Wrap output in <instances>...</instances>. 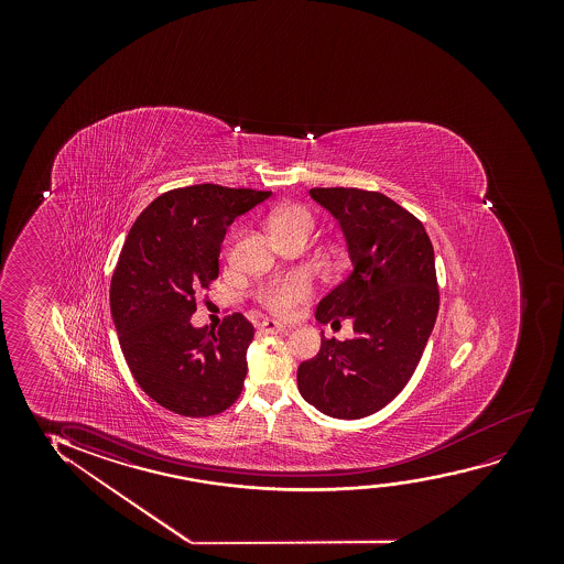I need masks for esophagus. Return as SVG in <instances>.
<instances>
[{
  "label": "esophagus",
  "instance_id": "obj_1",
  "mask_svg": "<svg viewBox=\"0 0 564 564\" xmlns=\"http://www.w3.org/2000/svg\"><path fill=\"white\" fill-rule=\"evenodd\" d=\"M260 332L263 335H273V333L283 332V325L273 322V319H263L262 324H260Z\"/></svg>",
  "mask_w": 564,
  "mask_h": 564
}]
</instances>
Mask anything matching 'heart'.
<instances>
[{"mask_svg":"<svg viewBox=\"0 0 564 564\" xmlns=\"http://www.w3.org/2000/svg\"><path fill=\"white\" fill-rule=\"evenodd\" d=\"M312 214L302 206H285L278 209L271 219L273 232L291 231V229H312ZM312 294V281L306 273H291L285 278L271 279L270 283L258 289V302L263 308L278 316H285L301 302L308 301Z\"/></svg>","mask_w":564,"mask_h":564,"instance_id":"1","label":"heart"}]
</instances>
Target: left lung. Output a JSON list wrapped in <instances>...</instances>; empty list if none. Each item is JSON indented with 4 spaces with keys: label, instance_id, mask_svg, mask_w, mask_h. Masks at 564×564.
I'll use <instances>...</instances> for the list:
<instances>
[{
    "label": "left lung",
    "instance_id": "left-lung-1",
    "mask_svg": "<svg viewBox=\"0 0 564 564\" xmlns=\"http://www.w3.org/2000/svg\"><path fill=\"white\" fill-rule=\"evenodd\" d=\"M310 196L339 221L352 262L317 304L316 319H350L356 335L322 337L319 352L299 366V391L327 416H370L409 383L432 335L440 310L432 240L386 194L335 186Z\"/></svg>",
    "mask_w": 564,
    "mask_h": 564
}]
</instances>
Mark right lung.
I'll return each instance as SVG.
<instances>
[{
  "label": "right lung",
  "instance_id": "obj_1",
  "mask_svg": "<svg viewBox=\"0 0 564 564\" xmlns=\"http://www.w3.org/2000/svg\"><path fill=\"white\" fill-rule=\"evenodd\" d=\"M268 191L194 185L158 196L127 235L109 304L140 389L181 416H214L239 399L254 327L235 312L217 329L194 327V293L219 275L227 227Z\"/></svg>",
  "mask_w": 564,
  "mask_h": 564
}]
</instances>
